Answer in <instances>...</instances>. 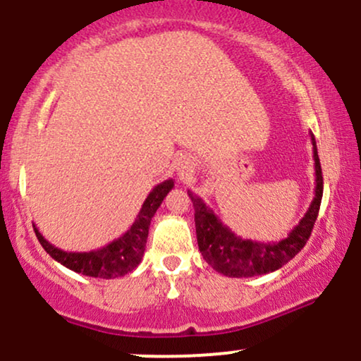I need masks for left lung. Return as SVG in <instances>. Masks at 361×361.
<instances>
[{
  "label": "left lung",
  "mask_w": 361,
  "mask_h": 361,
  "mask_svg": "<svg viewBox=\"0 0 361 361\" xmlns=\"http://www.w3.org/2000/svg\"><path fill=\"white\" fill-rule=\"evenodd\" d=\"M310 140L314 146V164H316V188H314L312 204L287 238L279 243H258L239 238L229 227L224 226L221 219L200 197L188 190V197L192 198L195 209L198 250L215 271L233 279L264 275L287 264L305 246L316 224L322 200V171L314 134H310Z\"/></svg>",
  "instance_id": "left-lung-1"
}]
</instances>
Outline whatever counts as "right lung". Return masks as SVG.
Listing matches in <instances>:
<instances>
[{
    "label": "right lung",
    "mask_w": 361,
    "mask_h": 361,
    "mask_svg": "<svg viewBox=\"0 0 361 361\" xmlns=\"http://www.w3.org/2000/svg\"><path fill=\"white\" fill-rule=\"evenodd\" d=\"M173 186H175V181L173 180H166L163 183L156 185L151 190V193L147 195L146 200H144L142 209H140L137 219L132 224L130 229L126 234L120 235L118 239L100 247V250L86 252L62 251L49 243L34 226L35 235L39 239V243L42 244L44 250L57 263L69 268V270L81 273V275L86 276H94V279L105 280L123 276L134 270L140 261H142L144 251H146L149 226H151L156 210L163 204L164 197L171 192Z\"/></svg>",
    "instance_id": "add662e5"
}]
</instances>
